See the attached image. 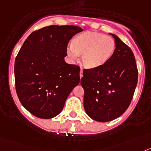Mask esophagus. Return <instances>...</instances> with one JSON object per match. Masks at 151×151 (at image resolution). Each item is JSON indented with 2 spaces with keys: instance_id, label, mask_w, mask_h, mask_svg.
Here are the masks:
<instances>
[{
  "instance_id": "esophagus-1",
  "label": "esophagus",
  "mask_w": 151,
  "mask_h": 151,
  "mask_svg": "<svg viewBox=\"0 0 151 151\" xmlns=\"http://www.w3.org/2000/svg\"><path fill=\"white\" fill-rule=\"evenodd\" d=\"M80 77H81V78L83 77V70H82V69H81V71H80Z\"/></svg>"
}]
</instances>
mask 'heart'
Listing matches in <instances>:
<instances>
[{
    "label": "heart",
    "instance_id": "1",
    "mask_svg": "<svg viewBox=\"0 0 151 151\" xmlns=\"http://www.w3.org/2000/svg\"><path fill=\"white\" fill-rule=\"evenodd\" d=\"M115 48L114 39L109 36L94 32H86L74 38L68 45L67 52L73 61L82 55V64L89 69L100 68L112 57Z\"/></svg>",
    "mask_w": 151,
    "mask_h": 151
}]
</instances>
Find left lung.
I'll use <instances>...</instances> for the list:
<instances>
[{
  "mask_svg": "<svg viewBox=\"0 0 151 151\" xmlns=\"http://www.w3.org/2000/svg\"><path fill=\"white\" fill-rule=\"evenodd\" d=\"M115 48L105 65L83 70L81 83L83 106L95 121L106 122L121 116L131 103L137 83V65L131 48L115 34Z\"/></svg>",
  "mask_w": 151,
  "mask_h": 151,
  "instance_id": "obj_1",
  "label": "left lung"
}]
</instances>
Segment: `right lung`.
<instances>
[{"mask_svg":"<svg viewBox=\"0 0 151 151\" xmlns=\"http://www.w3.org/2000/svg\"><path fill=\"white\" fill-rule=\"evenodd\" d=\"M83 29L49 26L32 32L21 47L14 65L16 91L26 109L40 119L62 111L80 83V68L65 61L71 38Z\"/></svg>","mask_w":151,"mask_h":151,"instance_id":"obj_1","label":"right lung"}]
</instances>
